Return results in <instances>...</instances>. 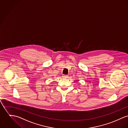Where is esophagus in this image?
Segmentation results:
<instances>
[{"label":"esophagus","mask_w":128,"mask_h":128,"mask_svg":"<svg viewBox=\"0 0 128 128\" xmlns=\"http://www.w3.org/2000/svg\"><path fill=\"white\" fill-rule=\"evenodd\" d=\"M62 77H63V78H68V76L66 75V74H63V75L62 76Z\"/></svg>","instance_id":"esophagus-1"}]
</instances>
